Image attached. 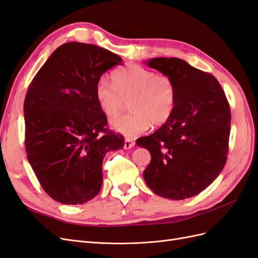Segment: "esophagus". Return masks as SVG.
Listing matches in <instances>:
<instances>
[{
    "label": "esophagus",
    "mask_w": 258,
    "mask_h": 258,
    "mask_svg": "<svg viewBox=\"0 0 258 258\" xmlns=\"http://www.w3.org/2000/svg\"><path fill=\"white\" fill-rule=\"evenodd\" d=\"M135 141H132L131 139H126L124 140V144H123V148L124 150H130L131 147L135 146Z\"/></svg>",
    "instance_id": "obj_1"
}]
</instances>
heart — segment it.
I'll return each mask as SVG.
<instances>
[{"label": "heart", "instance_id": "b5f03b06", "mask_svg": "<svg viewBox=\"0 0 258 258\" xmlns=\"http://www.w3.org/2000/svg\"><path fill=\"white\" fill-rule=\"evenodd\" d=\"M99 108L105 116L114 117L126 101L129 114L118 116L111 127L128 138L144 134L151 124L165 123L173 113L176 89L168 75L156 74L141 66L131 64L113 74V84L100 79L95 87Z\"/></svg>", "mask_w": 258, "mask_h": 258}]
</instances>
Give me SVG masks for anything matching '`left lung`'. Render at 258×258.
Here are the masks:
<instances>
[{"instance_id":"8db88e82","label":"left lung","mask_w":258,"mask_h":258,"mask_svg":"<svg viewBox=\"0 0 258 258\" xmlns=\"http://www.w3.org/2000/svg\"><path fill=\"white\" fill-rule=\"evenodd\" d=\"M144 62L168 75L176 89L170 118L153 135L137 140V145L152 156L144 181L163 198L194 197L220 175L227 160L228 101L213 75L182 59L159 57Z\"/></svg>"}]
</instances>
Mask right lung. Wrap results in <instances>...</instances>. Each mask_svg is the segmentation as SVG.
<instances>
[{"label": "right lung", "instance_id": "right-lung-1", "mask_svg": "<svg viewBox=\"0 0 258 258\" xmlns=\"http://www.w3.org/2000/svg\"><path fill=\"white\" fill-rule=\"evenodd\" d=\"M122 59L91 44L66 43L30 84L23 105L27 157L43 189L63 205L95 198L107 152L121 150V135L106 132L95 87Z\"/></svg>", "mask_w": 258, "mask_h": 258}]
</instances>
